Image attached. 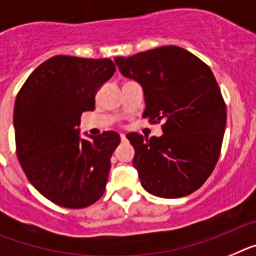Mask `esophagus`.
Here are the masks:
<instances>
[{
	"label": "esophagus",
	"mask_w": 256,
	"mask_h": 256,
	"mask_svg": "<svg viewBox=\"0 0 256 256\" xmlns=\"http://www.w3.org/2000/svg\"><path fill=\"white\" fill-rule=\"evenodd\" d=\"M120 136H121V140H122V142H125V140H126V135H125V134H121V135H120Z\"/></svg>",
	"instance_id": "esophagus-1"
}]
</instances>
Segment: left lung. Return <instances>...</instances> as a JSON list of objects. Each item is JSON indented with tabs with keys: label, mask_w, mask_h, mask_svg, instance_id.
I'll use <instances>...</instances> for the list:
<instances>
[{
	"label": "left lung",
	"mask_w": 256,
	"mask_h": 256,
	"mask_svg": "<svg viewBox=\"0 0 256 256\" xmlns=\"http://www.w3.org/2000/svg\"><path fill=\"white\" fill-rule=\"evenodd\" d=\"M120 72L140 84L150 122L162 121L160 138L126 135L132 165L146 192L179 198L197 190L214 170L226 124V103L211 70L178 46L114 59Z\"/></svg>",
	"instance_id": "1"
}]
</instances>
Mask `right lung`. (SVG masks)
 <instances>
[{"label": "right lung", "mask_w": 256, "mask_h": 256, "mask_svg": "<svg viewBox=\"0 0 256 256\" xmlns=\"http://www.w3.org/2000/svg\"><path fill=\"white\" fill-rule=\"evenodd\" d=\"M114 70L110 59L56 55L40 64L18 92V160L30 184L56 205L88 208L106 192L120 135L104 131L84 139L78 126Z\"/></svg>", "instance_id": "1"}]
</instances>
